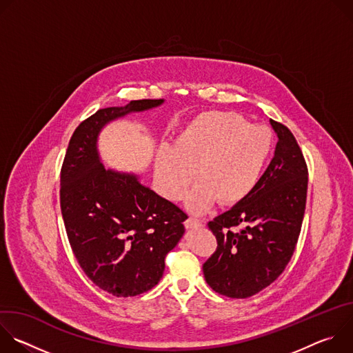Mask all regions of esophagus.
Segmentation results:
<instances>
[{
  "instance_id": "34e87169",
  "label": "esophagus",
  "mask_w": 353,
  "mask_h": 353,
  "mask_svg": "<svg viewBox=\"0 0 353 353\" xmlns=\"http://www.w3.org/2000/svg\"><path fill=\"white\" fill-rule=\"evenodd\" d=\"M184 226H185L187 229H196V228L201 226V222H199L198 219L190 216V218H187V219L184 221Z\"/></svg>"
}]
</instances>
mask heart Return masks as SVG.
<instances>
[{
    "label": "heart",
    "mask_w": 353,
    "mask_h": 353,
    "mask_svg": "<svg viewBox=\"0 0 353 353\" xmlns=\"http://www.w3.org/2000/svg\"><path fill=\"white\" fill-rule=\"evenodd\" d=\"M272 134L232 112H208L191 120L173 148H162L157 177L170 201L183 198L194 170L198 181L187 196L191 212H203L215 201L236 205L257 187L272 150Z\"/></svg>",
    "instance_id": "obj_1"
}]
</instances>
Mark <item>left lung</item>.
<instances>
[{
	"label": "left lung",
	"instance_id": "obj_1",
	"mask_svg": "<svg viewBox=\"0 0 353 353\" xmlns=\"http://www.w3.org/2000/svg\"><path fill=\"white\" fill-rule=\"evenodd\" d=\"M275 155L241 203L208 222L218 247L204 263L207 283L219 294L245 299L270 286L290 261L303 222L309 172L292 131L270 120Z\"/></svg>",
	"mask_w": 353,
	"mask_h": 353
}]
</instances>
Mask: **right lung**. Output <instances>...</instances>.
<instances>
[{
	"mask_svg": "<svg viewBox=\"0 0 353 353\" xmlns=\"http://www.w3.org/2000/svg\"><path fill=\"white\" fill-rule=\"evenodd\" d=\"M162 103L142 99L97 110L75 128L61 168L60 205L72 253L86 276L116 297L141 294L161 281L187 215L135 174L105 169L96 141L109 121Z\"/></svg>",
	"mask_w": 353,
	"mask_h": 353,
	"instance_id": "add662e5",
	"label": "right lung"
}]
</instances>
